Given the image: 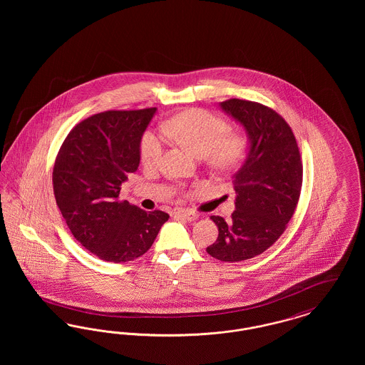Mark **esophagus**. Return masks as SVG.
<instances>
[{
  "instance_id": "esophagus-1",
  "label": "esophagus",
  "mask_w": 365,
  "mask_h": 365,
  "mask_svg": "<svg viewBox=\"0 0 365 365\" xmlns=\"http://www.w3.org/2000/svg\"><path fill=\"white\" fill-rule=\"evenodd\" d=\"M174 216L178 219H185V220H195L198 217V215L190 209H176Z\"/></svg>"
}]
</instances>
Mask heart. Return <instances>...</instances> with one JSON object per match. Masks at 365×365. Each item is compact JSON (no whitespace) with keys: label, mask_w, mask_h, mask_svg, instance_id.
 <instances>
[{"label":"heart","mask_w":365,"mask_h":365,"mask_svg":"<svg viewBox=\"0 0 365 365\" xmlns=\"http://www.w3.org/2000/svg\"><path fill=\"white\" fill-rule=\"evenodd\" d=\"M164 127L168 135L190 148L198 156L205 157L216 168H232L246 153V139L231 134L225 119L205 109L194 108L180 112ZM165 142V137L156 130L145 131L139 143L140 161L146 167H156L164 155Z\"/></svg>","instance_id":"heart-1"}]
</instances>
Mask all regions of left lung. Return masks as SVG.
<instances>
[{
    "label": "left lung",
    "mask_w": 365,
    "mask_h": 365,
    "mask_svg": "<svg viewBox=\"0 0 365 365\" xmlns=\"http://www.w3.org/2000/svg\"><path fill=\"white\" fill-rule=\"evenodd\" d=\"M220 106L246 128L250 150L234 175L237 209L231 219L210 216L219 237L207 252L235 262L259 256L287 228L301 195L302 160L292 127L272 108L240 98Z\"/></svg>",
    "instance_id": "8db88e82"
}]
</instances>
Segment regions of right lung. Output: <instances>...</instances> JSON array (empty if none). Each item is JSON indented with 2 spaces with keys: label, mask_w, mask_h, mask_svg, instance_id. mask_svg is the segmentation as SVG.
I'll return each mask as SVG.
<instances>
[{
  "label": "right lung",
  "mask_w": 365,
  "mask_h": 365,
  "mask_svg": "<svg viewBox=\"0 0 365 365\" xmlns=\"http://www.w3.org/2000/svg\"><path fill=\"white\" fill-rule=\"evenodd\" d=\"M156 108L105 110L78 123L53 167V191L72 235L98 259L127 262L145 255L163 210L146 212L120 200L122 183L139 165V143Z\"/></svg>",
  "instance_id": "1"
}]
</instances>
